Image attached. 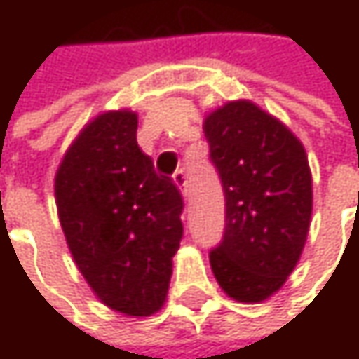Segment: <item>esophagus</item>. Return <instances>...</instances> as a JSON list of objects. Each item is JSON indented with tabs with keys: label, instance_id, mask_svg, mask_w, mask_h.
Listing matches in <instances>:
<instances>
[{
	"label": "esophagus",
	"instance_id": "esophagus-1",
	"mask_svg": "<svg viewBox=\"0 0 359 359\" xmlns=\"http://www.w3.org/2000/svg\"><path fill=\"white\" fill-rule=\"evenodd\" d=\"M172 180H175V184L179 187L180 193H182V195H187V187H189L187 172H184V170H177V172H175V177H172Z\"/></svg>",
	"mask_w": 359,
	"mask_h": 359
}]
</instances>
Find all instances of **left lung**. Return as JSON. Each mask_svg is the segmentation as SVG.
<instances>
[{
  "mask_svg": "<svg viewBox=\"0 0 359 359\" xmlns=\"http://www.w3.org/2000/svg\"><path fill=\"white\" fill-rule=\"evenodd\" d=\"M226 199L224 237L210 251L220 289L241 304L272 297L297 266L312 218V172L304 143L250 100L203 120Z\"/></svg>",
  "mask_w": 359,
  "mask_h": 359,
  "instance_id": "obj_1",
  "label": "left lung"
}]
</instances>
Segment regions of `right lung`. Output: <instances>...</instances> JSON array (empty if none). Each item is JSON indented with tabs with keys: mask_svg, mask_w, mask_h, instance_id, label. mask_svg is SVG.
Masks as SVG:
<instances>
[{
	"mask_svg": "<svg viewBox=\"0 0 359 359\" xmlns=\"http://www.w3.org/2000/svg\"><path fill=\"white\" fill-rule=\"evenodd\" d=\"M137 114L89 120L55 172V205L76 268L109 310H162L182 239V197L137 145Z\"/></svg>",
	"mask_w": 359,
	"mask_h": 359,
	"instance_id": "1",
	"label": "right lung"
}]
</instances>
